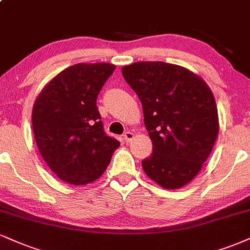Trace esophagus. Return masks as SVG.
<instances>
[{
  "instance_id": "esophagus-1",
  "label": "esophagus",
  "mask_w": 250,
  "mask_h": 250,
  "mask_svg": "<svg viewBox=\"0 0 250 250\" xmlns=\"http://www.w3.org/2000/svg\"><path fill=\"white\" fill-rule=\"evenodd\" d=\"M134 138V134L131 133V131H125V134H123V140H125V142H130L131 140Z\"/></svg>"
}]
</instances>
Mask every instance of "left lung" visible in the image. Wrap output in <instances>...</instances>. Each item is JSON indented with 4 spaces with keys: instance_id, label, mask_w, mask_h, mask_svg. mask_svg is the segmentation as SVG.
<instances>
[{
    "instance_id": "8db88e82",
    "label": "left lung",
    "mask_w": 250,
    "mask_h": 250,
    "mask_svg": "<svg viewBox=\"0 0 250 250\" xmlns=\"http://www.w3.org/2000/svg\"><path fill=\"white\" fill-rule=\"evenodd\" d=\"M122 76L140 98L152 141L144 172L167 190L183 188L199 173L218 136L212 91L193 72L163 62L123 66Z\"/></svg>"
}]
</instances>
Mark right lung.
I'll return each mask as SVG.
<instances>
[{
    "label": "right lung",
    "instance_id": "1",
    "mask_svg": "<svg viewBox=\"0 0 250 250\" xmlns=\"http://www.w3.org/2000/svg\"><path fill=\"white\" fill-rule=\"evenodd\" d=\"M115 65L80 62L51 79L36 99L32 129L45 163L59 179L85 185L101 177L120 142L108 136L96 98Z\"/></svg>",
    "mask_w": 250,
    "mask_h": 250
}]
</instances>
